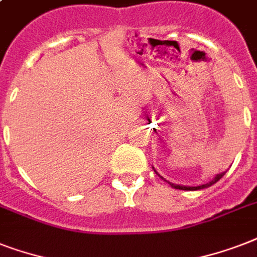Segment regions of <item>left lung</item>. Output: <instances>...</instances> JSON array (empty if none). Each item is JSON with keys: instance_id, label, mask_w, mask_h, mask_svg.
<instances>
[{"instance_id": "8db88e82", "label": "left lung", "mask_w": 257, "mask_h": 257, "mask_svg": "<svg viewBox=\"0 0 257 257\" xmlns=\"http://www.w3.org/2000/svg\"><path fill=\"white\" fill-rule=\"evenodd\" d=\"M153 171L156 172V169L153 168ZM225 172H227V171H225ZM225 172H221V173H219V175H216L215 177H213V180H211L209 183L203 184V185H199V187H185V185H177V184L169 183V181H168V184L171 185L172 188H175V189H183V191H199V189H204V188L211 187V185H213L215 183H217V181H219V180L221 179L224 175H225ZM156 173H157V172H156ZM157 175H159V173H157ZM159 176H160V175H159ZM160 177H161V176H160ZM161 179H163V177H161ZM165 181H167V180H165Z\"/></svg>"}]
</instances>
